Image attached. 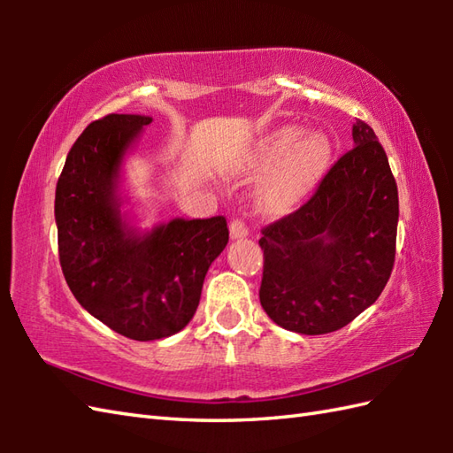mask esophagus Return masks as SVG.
<instances>
[{"label": "esophagus", "instance_id": "1", "mask_svg": "<svg viewBox=\"0 0 453 453\" xmlns=\"http://www.w3.org/2000/svg\"><path fill=\"white\" fill-rule=\"evenodd\" d=\"M229 234H232V239H243L249 235V227L243 219H232L229 224Z\"/></svg>", "mask_w": 453, "mask_h": 453}]
</instances>
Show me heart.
Returning <instances> with one entry per match:
<instances>
[{
  "instance_id": "heart-1",
  "label": "heart",
  "mask_w": 453,
  "mask_h": 453,
  "mask_svg": "<svg viewBox=\"0 0 453 453\" xmlns=\"http://www.w3.org/2000/svg\"><path fill=\"white\" fill-rule=\"evenodd\" d=\"M331 157L333 146L321 132L303 136L302 128L286 127L268 134L253 156V169L268 175L258 204L273 214L296 208L323 179Z\"/></svg>"
}]
</instances>
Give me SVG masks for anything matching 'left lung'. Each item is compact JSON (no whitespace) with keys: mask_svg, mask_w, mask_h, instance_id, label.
Instances as JSON below:
<instances>
[{"mask_svg":"<svg viewBox=\"0 0 453 453\" xmlns=\"http://www.w3.org/2000/svg\"><path fill=\"white\" fill-rule=\"evenodd\" d=\"M354 148L326 171L311 198L263 227L258 297L288 331L342 329L386 288L399 221V195L386 150L356 119Z\"/></svg>","mask_w":453,"mask_h":453,"instance_id":"1","label":"left lung"}]
</instances>
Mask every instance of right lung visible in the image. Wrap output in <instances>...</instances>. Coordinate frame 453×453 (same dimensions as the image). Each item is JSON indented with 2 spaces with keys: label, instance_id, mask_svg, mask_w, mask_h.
I'll return each mask as SVG.
<instances>
[{
  "label": "right lung",
  "instance_id": "obj_1",
  "mask_svg": "<svg viewBox=\"0 0 453 453\" xmlns=\"http://www.w3.org/2000/svg\"><path fill=\"white\" fill-rule=\"evenodd\" d=\"M142 114H107L75 140L56 185L58 253L75 300L132 341L165 339L195 315L210 265L229 239L224 216L136 234L120 216L119 177Z\"/></svg>",
  "mask_w": 453,
  "mask_h": 453
}]
</instances>
